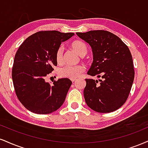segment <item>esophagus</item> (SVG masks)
<instances>
[{
	"label": "esophagus",
	"mask_w": 148,
	"mask_h": 148,
	"mask_svg": "<svg viewBox=\"0 0 148 148\" xmlns=\"http://www.w3.org/2000/svg\"><path fill=\"white\" fill-rule=\"evenodd\" d=\"M71 81H72V82H74L76 81V79H71Z\"/></svg>",
	"instance_id": "obj_1"
}]
</instances>
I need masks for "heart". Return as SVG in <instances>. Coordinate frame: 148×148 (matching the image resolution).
Segmentation results:
<instances>
[{
	"label": "heart",
	"instance_id": "1",
	"mask_svg": "<svg viewBox=\"0 0 148 148\" xmlns=\"http://www.w3.org/2000/svg\"><path fill=\"white\" fill-rule=\"evenodd\" d=\"M72 47L80 56H83L88 51V47L83 41L75 40L72 43ZM56 61L58 64H61L63 61V47L60 46L56 52ZM84 70V67L81 65H64L59 68L58 74L60 77L67 79H76Z\"/></svg>",
	"mask_w": 148,
	"mask_h": 148
}]
</instances>
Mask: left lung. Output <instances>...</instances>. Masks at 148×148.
<instances>
[{
    "label": "left lung",
    "instance_id": "8db88e82",
    "mask_svg": "<svg viewBox=\"0 0 148 148\" xmlns=\"http://www.w3.org/2000/svg\"><path fill=\"white\" fill-rule=\"evenodd\" d=\"M76 34L91 46L93 63L88 72L102 80L85 79L83 91L89 108L109 113L120 108L130 92L134 79L132 56L121 39L105 30H92Z\"/></svg>",
    "mask_w": 148,
    "mask_h": 148
}]
</instances>
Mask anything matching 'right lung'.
<instances>
[{"instance_id":"right-lung-1","label":"right lung","mask_w":148,"mask_h":148,"mask_svg":"<svg viewBox=\"0 0 148 148\" xmlns=\"http://www.w3.org/2000/svg\"><path fill=\"white\" fill-rule=\"evenodd\" d=\"M74 35L55 30L40 31L29 36L20 45L12 76L16 94L26 109L47 114L63 104L72 81L65 78L50 85L45 79L57 65L56 52L61 42Z\"/></svg>"}]
</instances>
